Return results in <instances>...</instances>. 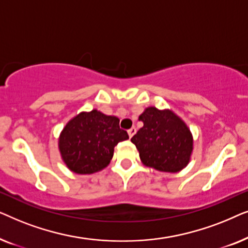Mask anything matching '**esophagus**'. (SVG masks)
<instances>
[{
  "label": "esophagus",
  "mask_w": 248,
  "mask_h": 248,
  "mask_svg": "<svg viewBox=\"0 0 248 248\" xmlns=\"http://www.w3.org/2000/svg\"><path fill=\"white\" fill-rule=\"evenodd\" d=\"M127 133H128V137H130V139H131L135 133H137V128H135V127L130 128V130L127 131Z\"/></svg>",
  "instance_id": "obj_1"
}]
</instances>
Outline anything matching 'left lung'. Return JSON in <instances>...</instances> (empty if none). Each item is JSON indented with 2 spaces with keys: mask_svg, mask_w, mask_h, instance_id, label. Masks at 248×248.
<instances>
[{
  "mask_svg": "<svg viewBox=\"0 0 248 248\" xmlns=\"http://www.w3.org/2000/svg\"><path fill=\"white\" fill-rule=\"evenodd\" d=\"M139 121L143 126L131 139L145 167L162 172H178L191 161L194 139L187 124L174 110L145 108Z\"/></svg>",
  "mask_w": 248,
  "mask_h": 248,
  "instance_id": "8db88e82",
  "label": "left lung"
}]
</instances>
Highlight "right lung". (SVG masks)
<instances>
[{
	"label": "right lung",
	"mask_w": 248,
	"mask_h": 248,
	"mask_svg": "<svg viewBox=\"0 0 248 248\" xmlns=\"http://www.w3.org/2000/svg\"><path fill=\"white\" fill-rule=\"evenodd\" d=\"M128 139L120 120L98 109L81 111L65 124L59 137L61 158L67 169L91 175L106 168L118 142Z\"/></svg>",
	"instance_id": "obj_1"
}]
</instances>
